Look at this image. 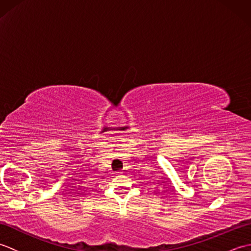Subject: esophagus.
<instances>
[{
  "label": "esophagus",
  "instance_id": "34e87169",
  "mask_svg": "<svg viewBox=\"0 0 251 251\" xmlns=\"http://www.w3.org/2000/svg\"><path fill=\"white\" fill-rule=\"evenodd\" d=\"M116 175H119V173H116Z\"/></svg>",
  "mask_w": 251,
  "mask_h": 251
}]
</instances>
